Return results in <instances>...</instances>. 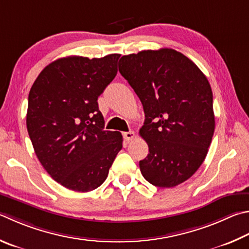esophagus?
Returning a JSON list of instances; mask_svg holds the SVG:
<instances>
[{"instance_id": "obj_1", "label": "esophagus", "mask_w": 249, "mask_h": 249, "mask_svg": "<svg viewBox=\"0 0 249 249\" xmlns=\"http://www.w3.org/2000/svg\"><path fill=\"white\" fill-rule=\"evenodd\" d=\"M123 137H124L125 142H130V140L134 139L135 133H134V132H126V133H123Z\"/></svg>"}]
</instances>
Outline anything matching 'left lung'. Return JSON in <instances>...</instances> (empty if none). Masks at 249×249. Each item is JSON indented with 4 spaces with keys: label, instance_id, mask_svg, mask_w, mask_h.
I'll return each mask as SVG.
<instances>
[{
    "label": "left lung",
    "instance_id": "left-lung-1",
    "mask_svg": "<svg viewBox=\"0 0 249 249\" xmlns=\"http://www.w3.org/2000/svg\"><path fill=\"white\" fill-rule=\"evenodd\" d=\"M119 71L143 107L139 134L149 153L139 161L142 176L163 188L187 180L202 164L214 133L209 81L187 56L168 48L123 55Z\"/></svg>",
    "mask_w": 249,
    "mask_h": 249
}]
</instances>
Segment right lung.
<instances>
[{
	"instance_id": "right-lung-1",
	"label": "right lung",
	"mask_w": 249,
	"mask_h": 249,
	"mask_svg": "<svg viewBox=\"0 0 249 249\" xmlns=\"http://www.w3.org/2000/svg\"><path fill=\"white\" fill-rule=\"evenodd\" d=\"M120 54L67 56L44 67L28 96L27 130L50 176L75 192L105 182L123 147L120 132L105 130L98 97L117 73Z\"/></svg>"
}]
</instances>
